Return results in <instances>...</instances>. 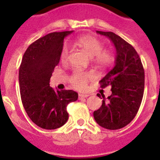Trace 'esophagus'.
I'll use <instances>...</instances> for the list:
<instances>
[{
    "label": "esophagus",
    "mask_w": 160,
    "mask_h": 160,
    "mask_svg": "<svg viewBox=\"0 0 160 160\" xmlns=\"http://www.w3.org/2000/svg\"><path fill=\"white\" fill-rule=\"evenodd\" d=\"M88 96H89V94H79L78 98L79 99H82V98H87Z\"/></svg>",
    "instance_id": "34e87169"
}]
</instances>
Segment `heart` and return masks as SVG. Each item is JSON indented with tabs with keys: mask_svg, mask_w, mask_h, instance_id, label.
Returning <instances> with one entry per match:
<instances>
[{
	"mask_svg": "<svg viewBox=\"0 0 160 160\" xmlns=\"http://www.w3.org/2000/svg\"><path fill=\"white\" fill-rule=\"evenodd\" d=\"M78 46L81 47L89 57L93 58L94 62L100 66H106L112 62L114 57L110 50H102L103 48L102 42L97 38L91 36H84L78 38L77 41ZM69 54V47L64 45L62 48L60 58L62 62L67 60ZM93 76L88 73L75 72L70 78V82L75 88L82 90L87 87L89 80L92 79Z\"/></svg>",
	"mask_w": 160,
	"mask_h": 160,
	"instance_id": "b5f03b06",
	"label": "heart"
}]
</instances>
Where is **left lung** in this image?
<instances>
[{
    "mask_svg": "<svg viewBox=\"0 0 160 160\" xmlns=\"http://www.w3.org/2000/svg\"><path fill=\"white\" fill-rule=\"evenodd\" d=\"M114 44L116 55L114 66L99 82L102 88L111 87V94L94 112L97 123L109 130L124 128L134 119L142 102L144 70L138 53L131 45L112 32L96 31ZM99 98L101 95L97 94Z\"/></svg>",
    "mask_w": 160,
    "mask_h": 160,
    "instance_id": "1",
    "label": "left lung"
}]
</instances>
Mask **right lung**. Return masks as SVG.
I'll return each instance as SVG.
<instances>
[{"instance_id":"right-lung-1","label":"right lung","mask_w":160,"mask_h":160,"mask_svg":"<svg viewBox=\"0 0 160 160\" xmlns=\"http://www.w3.org/2000/svg\"><path fill=\"white\" fill-rule=\"evenodd\" d=\"M73 31L50 32L28 47L19 69L20 93L23 107L32 122L46 130L62 127L69 114L66 107L75 102L78 93L54 90L49 80L60 61L64 38Z\"/></svg>"}]
</instances>
